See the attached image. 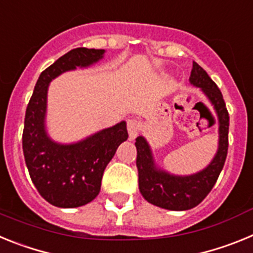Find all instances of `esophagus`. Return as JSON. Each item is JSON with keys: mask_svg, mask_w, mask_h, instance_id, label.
<instances>
[{"mask_svg": "<svg viewBox=\"0 0 253 253\" xmlns=\"http://www.w3.org/2000/svg\"><path fill=\"white\" fill-rule=\"evenodd\" d=\"M139 122L135 119H130L128 120L126 123V128H128V133H129V138L130 139H134V138L138 135V131H139Z\"/></svg>", "mask_w": 253, "mask_h": 253, "instance_id": "esophagus-1", "label": "esophagus"}]
</instances>
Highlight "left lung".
<instances>
[{
	"label": "left lung",
	"instance_id": "1",
	"mask_svg": "<svg viewBox=\"0 0 253 253\" xmlns=\"http://www.w3.org/2000/svg\"><path fill=\"white\" fill-rule=\"evenodd\" d=\"M190 82L200 87L215 109L219 120V146L215 157L203 171L190 176H176L158 169L152 151L143 137L135 139L139 191L147 202L169 210H189L207 198L215 185L228 153L229 115L223 95L215 82L196 62H193Z\"/></svg>",
	"mask_w": 253,
	"mask_h": 253
}]
</instances>
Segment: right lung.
<instances>
[{"label":"right lung","instance_id":"1","mask_svg":"<svg viewBox=\"0 0 253 253\" xmlns=\"http://www.w3.org/2000/svg\"><path fill=\"white\" fill-rule=\"evenodd\" d=\"M104 49L76 48L62 55L39 76L29 101L22 131V151L31 181L46 202L58 208H77L99 195L107 163L128 139L122 122L73 144H59L45 131L49 82L76 67L99 62Z\"/></svg>","mask_w":253,"mask_h":253}]
</instances>
